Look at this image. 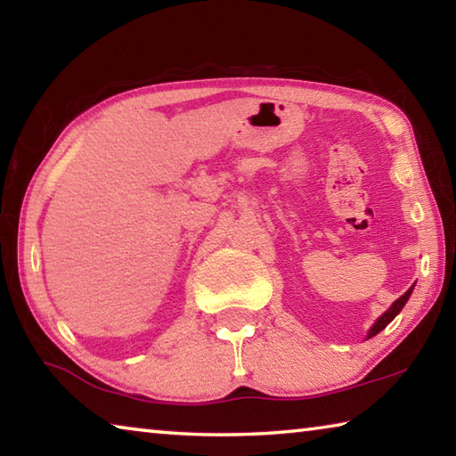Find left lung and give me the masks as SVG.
Wrapping results in <instances>:
<instances>
[{
  "label": "left lung",
  "mask_w": 456,
  "mask_h": 456,
  "mask_svg": "<svg viewBox=\"0 0 456 456\" xmlns=\"http://www.w3.org/2000/svg\"><path fill=\"white\" fill-rule=\"evenodd\" d=\"M412 289H414V285H412V288H411V289H408V291L404 293V296H403V297H398V299H396V302L390 305V310H388V312H384V314L380 315V318H378V322L374 323V326H372V330H370V331H368V338H372V336H376V334H378V331H382V330H384L386 326H388V323H390L392 320H395V318H396V315H398V312H400V310H403V307H404V304L408 302V297H411V293H412Z\"/></svg>",
  "instance_id": "8db88e82"
}]
</instances>
